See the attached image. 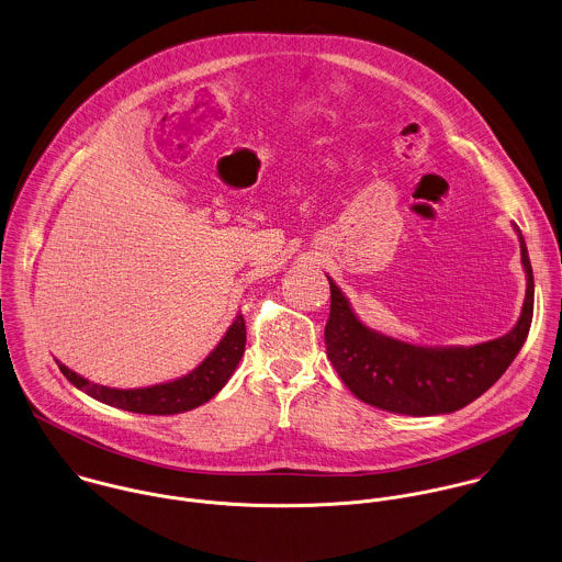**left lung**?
Wrapping results in <instances>:
<instances>
[{
  "label": "left lung",
  "instance_id": "left-lung-1",
  "mask_svg": "<svg viewBox=\"0 0 562 562\" xmlns=\"http://www.w3.org/2000/svg\"><path fill=\"white\" fill-rule=\"evenodd\" d=\"M526 271L521 315L510 333L477 345H415L382 335L358 319L337 282H330L326 347L345 386L375 408L430 417L448 415L477 400L510 367L524 347L535 313V276L524 234L513 224Z\"/></svg>",
  "mask_w": 562,
  "mask_h": 562
}]
</instances>
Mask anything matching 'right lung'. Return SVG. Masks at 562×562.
Wrapping results in <instances>:
<instances>
[{
  "mask_svg": "<svg viewBox=\"0 0 562 562\" xmlns=\"http://www.w3.org/2000/svg\"><path fill=\"white\" fill-rule=\"evenodd\" d=\"M245 322L243 315H236L232 326L225 330L217 347L189 373L140 389H114L82 378L71 371L67 364L56 360L63 375L89 397L109 404L121 411L140 413V415H178L193 411L211 402L234 373L238 360L245 351Z\"/></svg>",
  "mask_w": 562,
  "mask_h": 562,
  "instance_id": "add662e5",
  "label": "right lung"
}]
</instances>
